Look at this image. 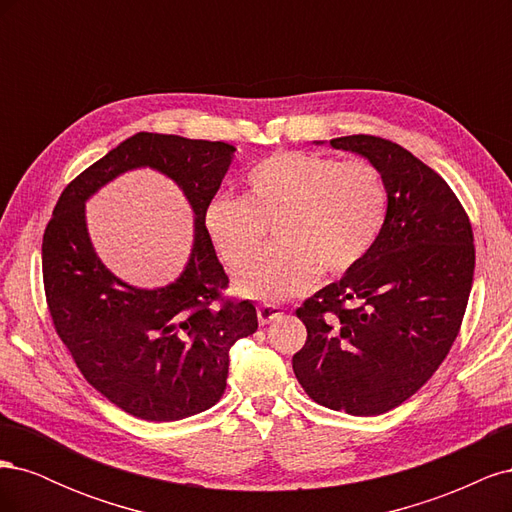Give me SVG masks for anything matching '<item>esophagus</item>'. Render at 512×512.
<instances>
[{
	"instance_id": "1",
	"label": "esophagus",
	"mask_w": 512,
	"mask_h": 512,
	"mask_svg": "<svg viewBox=\"0 0 512 512\" xmlns=\"http://www.w3.org/2000/svg\"><path fill=\"white\" fill-rule=\"evenodd\" d=\"M282 314H284V309L280 305H271V303H260L258 305V320H260V324H269V322H273L277 318H282Z\"/></svg>"
}]
</instances>
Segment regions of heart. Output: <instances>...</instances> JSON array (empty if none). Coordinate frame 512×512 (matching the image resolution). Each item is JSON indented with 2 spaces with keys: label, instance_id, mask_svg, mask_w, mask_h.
I'll return each instance as SVG.
<instances>
[{
  "label": "heart",
  "instance_id": "obj_1",
  "mask_svg": "<svg viewBox=\"0 0 512 512\" xmlns=\"http://www.w3.org/2000/svg\"><path fill=\"white\" fill-rule=\"evenodd\" d=\"M245 185V196H215L205 224L232 271L250 265L273 224L277 245L239 282L247 297L269 303L307 292L318 271L339 275L359 265L389 211L384 177L359 158L337 162L318 153L277 151L247 173Z\"/></svg>",
  "mask_w": 512,
  "mask_h": 512
}]
</instances>
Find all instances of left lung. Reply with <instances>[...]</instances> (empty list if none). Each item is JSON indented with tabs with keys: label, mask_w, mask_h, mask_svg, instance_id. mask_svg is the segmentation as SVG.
Listing matches in <instances>:
<instances>
[{
	"label": "left lung",
	"mask_w": 512,
	"mask_h": 512,
	"mask_svg": "<svg viewBox=\"0 0 512 512\" xmlns=\"http://www.w3.org/2000/svg\"><path fill=\"white\" fill-rule=\"evenodd\" d=\"M329 145L380 170L389 211L359 265L297 309L307 342L292 369L316 404L376 416L412 397L451 350L472 290L474 235L455 192L408 149L371 134Z\"/></svg>",
	"instance_id": "1"
}]
</instances>
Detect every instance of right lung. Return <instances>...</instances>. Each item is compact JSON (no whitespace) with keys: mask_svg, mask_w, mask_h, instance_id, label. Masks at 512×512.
I'll list each match as a JSON object with an SVG mask.
<instances>
[{"mask_svg":"<svg viewBox=\"0 0 512 512\" xmlns=\"http://www.w3.org/2000/svg\"><path fill=\"white\" fill-rule=\"evenodd\" d=\"M237 149L222 141L138 132L85 168L61 192L42 237L46 305L85 380L143 421H179L220 401L228 350L258 329L250 301H228V275L205 211ZM173 178L195 211V245L178 282L147 291L121 283L88 241L84 200L132 167Z\"/></svg>","mask_w":512,"mask_h":512,"instance_id":"obj_1","label":"right lung"}]
</instances>
